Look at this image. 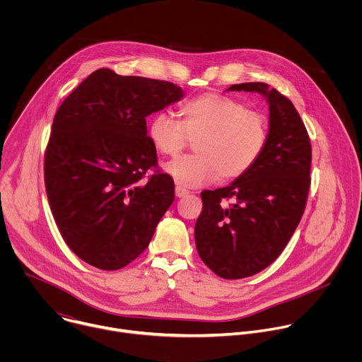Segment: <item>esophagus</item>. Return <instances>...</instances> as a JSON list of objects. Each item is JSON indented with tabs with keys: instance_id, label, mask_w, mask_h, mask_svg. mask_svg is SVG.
<instances>
[{
	"instance_id": "obj_1",
	"label": "esophagus",
	"mask_w": 362,
	"mask_h": 362,
	"mask_svg": "<svg viewBox=\"0 0 362 362\" xmlns=\"http://www.w3.org/2000/svg\"><path fill=\"white\" fill-rule=\"evenodd\" d=\"M175 194H176V197H185V196H187V194H189V190H186V189L180 187V186H176V189H175Z\"/></svg>"
}]
</instances>
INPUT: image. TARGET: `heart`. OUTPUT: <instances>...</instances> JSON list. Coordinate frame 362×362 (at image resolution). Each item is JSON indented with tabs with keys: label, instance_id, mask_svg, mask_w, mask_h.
I'll return each instance as SVG.
<instances>
[{
	"label": "heart",
	"instance_id": "obj_1",
	"mask_svg": "<svg viewBox=\"0 0 362 362\" xmlns=\"http://www.w3.org/2000/svg\"><path fill=\"white\" fill-rule=\"evenodd\" d=\"M180 117L169 112L156 113L148 122L147 134L154 148L172 158L196 139L194 154L165 166L173 180L185 187L239 179L261 160L268 146L267 115L249 109L238 98L204 93L185 103Z\"/></svg>",
	"mask_w": 362,
	"mask_h": 362
}]
</instances>
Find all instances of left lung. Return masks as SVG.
Returning a JSON list of instances; mask_svg holds the SVG:
<instances>
[{
	"mask_svg": "<svg viewBox=\"0 0 362 362\" xmlns=\"http://www.w3.org/2000/svg\"><path fill=\"white\" fill-rule=\"evenodd\" d=\"M228 90L267 97L268 146L246 175L226 187L200 193L203 208L194 240L209 269L225 279H240L268 268L293 235L311 185L313 147L292 101L276 88L255 81Z\"/></svg>",
	"mask_w": 362,
	"mask_h": 362,
	"instance_id": "obj_1",
	"label": "left lung"
}]
</instances>
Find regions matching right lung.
<instances>
[{
	"mask_svg": "<svg viewBox=\"0 0 362 362\" xmlns=\"http://www.w3.org/2000/svg\"><path fill=\"white\" fill-rule=\"evenodd\" d=\"M182 97L170 81L100 69L59 107L44 156L45 192L63 239L88 265H129L173 203L175 183L156 169L146 117ZM148 168L155 173L144 178Z\"/></svg>",
	"mask_w": 362,
	"mask_h": 362,
	"instance_id": "obj_1",
	"label": "right lung"
}]
</instances>
